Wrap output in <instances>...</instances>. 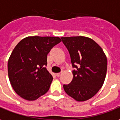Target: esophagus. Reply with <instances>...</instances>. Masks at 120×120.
<instances>
[{"label":"esophagus","instance_id":"esophagus-1","mask_svg":"<svg viewBox=\"0 0 120 120\" xmlns=\"http://www.w3.org/2000/svg\"><path fill=\"white\" fill-rule=\"evenodd\" d=\"M62 74V72H59V73H57L56 74V76H57V77H59V76H61Z\"/></svg>","mask_w":120,"mask_h":120}]
</instances>
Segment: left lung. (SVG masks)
I'll return each instance as SVG.
<instances>
[{
    "label": "left lung",
    "mask_w": 120,
    "mask_h": 120,
    "mask_svg": "<svg viewBox=\"0 0 120 120\" xmlns=\"http://www.w3.org/2000/svg\"><path fill=\"white\" fill-rule=\"evenodd\" d=\"M71 56L73 79L63 85L69 96L77 101L93 97L103 86L107 71V59L102 48L85 36L61 37Z\"/></svg>",
    "instance_id": "left-lung-1"
}]
</instances>
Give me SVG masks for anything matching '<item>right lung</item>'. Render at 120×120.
<instances>
[{
	"instance_id": "right-lung-1",
	"label": "right lung",
	"mask_w": 120,
	"mask_h": 120,
	"mask_svg": "<svg viewBox=\"0 0 120 120\" xmlns=\"http://www.w3.org/2000/svg\"><path fill=\"white\" fill-rule=\"evenodd\" d=\"M61 40L53 36H28L11 52L8 73L11 86L24 99L34 101L49 90L53 77L46 69L47 55Z\"/></svg>"
}]
</instances>
